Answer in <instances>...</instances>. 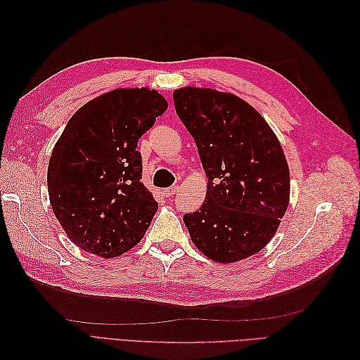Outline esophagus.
<instances>
[{
    "mask_svg": "<svg viewBox=\"0 0 360 360\" xmlns=\"http://www.w3.org/2000/svg\"><path fill=\"white\" fill-rule=\"evenodd\" d=\"M177 191H179V186H171V188L163 191V195H165V197H172V195L176 193Z\"/></svg>",
    "mask_w": 360,
    "mask_h": 360,
    "instance_id": "34e87169",
    "label": "esophagus"
}]
</instances>
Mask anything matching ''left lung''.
Instances as JSON below:
<instances>
[{"instance_id":"left-lung-1","label":"left lung","mask_w":360,"mask_h":360,"mask_svg":"<svg viewBox=\"0 0 360 360\" xmlns=\"http://www.w3.org/2000/svg\"><path fill=\"white\" fill-rule=\"evenodd\" d=\"M172 97L209 179L200 210L183 216L193 245L225 264L259 252L290 201L288 163L276 135L231 93L183 86Z\"/></svg>"}]
</instances>
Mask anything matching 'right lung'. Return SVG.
<instances>
[{
	"label": "right lung",
	"instance_id": "1",
	"mask_svg": "<svg viewBox=\"0 0 360 360\" xmlns=\"http://www.w3.org/2000/svg\"><path fill=\"white\" fill-rule=\"evenodd\" d=\"M156 90L117 89L81 106L52 150L53 214L85 252L118 257L144 237L158 210L144 186L138 141L167 111Z\"/></svg>",
	"mask_w": 360,
	"mask_h": 360
}]
</instances>
